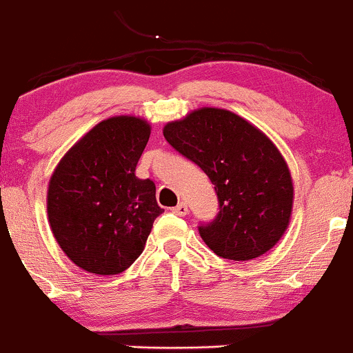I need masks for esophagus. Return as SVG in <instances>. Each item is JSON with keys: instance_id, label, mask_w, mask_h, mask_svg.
<instances>
[{"instance_id": "1", "label": "esophagus", "mask_w": 353, "mask_h": 353, "mask_svg": "<svg viewBox=\"0 0 353 353\" xmlns=\"http://www.w3.org/2000/svg\"><path fill=\"white\" fill-rule=\"evenodd\" d=\"M172 212L176 214V216H181V217L188 216V214H189L188 204H185V202H179V204H177L176 208H172Z\"/></svg>"}]
</instances>
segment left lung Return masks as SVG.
<instances>
[{"label": "left lung", "mask_w": 353, "mask_h": 353, "mask_svg": "<svg viewBox=\"0 0 353 353\" xmlns=\"http://www.w3.org/2000/svg\"><path fill=\"white\" fill-rule=\"evenodd\" d=\"M165 141L209 176L219 214L199 225L202 241L229 261H252L290 224L294 182L272 141L228 109L201 108L163 129Z\"/></svg>", "instance_id": "obj_1"}]
</instances>
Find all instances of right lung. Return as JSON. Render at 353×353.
Instances as JSON below:
<instances>
[{
    "instance_id": "add662e5",
    "label": "right lung",
    "mask_w": 353,
    "mask_h": 353,
    "mask_svg": "<svg viewBox=\"0 0 353 353\" xmlns=\"http://www.w3.org/2000/svg\"><path fill=\"white\" fill-rule=\"evenodd\" d=\"M151 136L139 116L101 121L61 157L48 185V221L71 262L98 275L128 269L143 254L157 205L156 185L136 177Z\"/></svg>"
}]
</instances>
